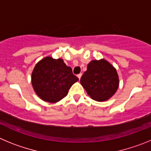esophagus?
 Wrapping results in <instances>:
<instances>
[{
    "instance_id": "34e87169",
    "label": "esophagus",
    "mask_w": 151,
    "mask_h": 151,
    "mask_svg": "<svg viewBox=\"0 0 151 151\" xmlns=\"http://www.w3.org/2000/svg\"><path fill=\"white\" fill-rule=\"evenodd\" d=\"M81 76H82V74H77V77H78L79 78V80H80V79H81Z\"/></svg>"
}]
</instances>
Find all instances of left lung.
<instances>
[{
  "instance_id": "8db88e82",
  "label": "left lung",
  "mask_w": 151,
  "mask_h": 151,
  "mask_svg": "<svg viewBox=\"0 0 151 151\" xmlns=\"http://www.w3.org/2000/svg\"><path fill=\"white\" fill-rule=\"evenodd\" d=\"M82 86L92 99L106 101L116 92L119 79L114 68L109 62L93 60L88 64L87 70L81 78Z\"/></svg>"
}]
</instances>
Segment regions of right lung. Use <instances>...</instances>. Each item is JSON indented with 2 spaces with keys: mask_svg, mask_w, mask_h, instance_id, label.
<instances>
[{
  "mask_svg": "<svg viewBox=\"0 0 151 151\" xmlns=\"http://www.w3.org/2000/svg\"><path fill=\"white\" fill-rule=\"evenodd\" d=\"M32 82L37 95L43 101L54 103L67 96L69 89L79 79L61 59L46 57L37 64Z\"/></svg>",
  "mask_w": 151,
  "mask_h": 151,
  "instance_id": "1",
  "label": "right lung"
}]
</instances>
